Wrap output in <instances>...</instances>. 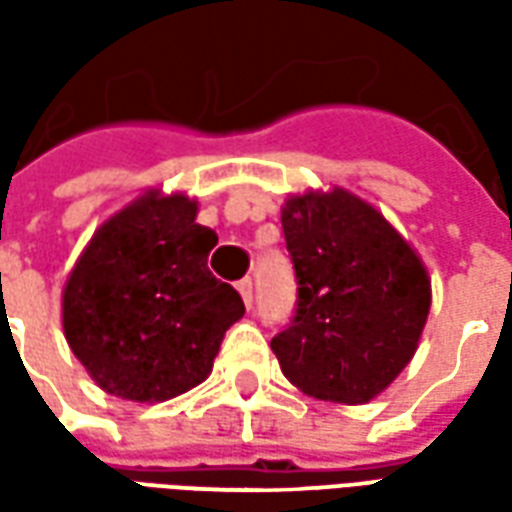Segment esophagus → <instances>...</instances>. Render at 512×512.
I'll return each mask as SVG.
<instances>
[{"instance_id": "34e87169", "label": "esophagus", "mask_w": 512, "mask_h": 512, "mask_svg": "<svg viewBox=\"0 0 512 512\" xmlns=\"http://www.w3.org/2000/svg\"><path fill=\"white\" fill-rule=\"evenodd\" d=\"M238 293H241V299H244L246 307H252V299H255V288H252V279L246 277L238 282Z\"/></svg>"}]
</instances>
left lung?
I'll return each mask as SVG.
<instances>
[{
  "label": "left lung",
  "mask_w": 512,
  "mask_h": 512,
  "mask_svg": "<svg viewBox=\"0 0 512 512\" xmlns=\"http://www.w3.org/2000/svg\"><path fill=\"white\" fill-rule=\"evenodd\" d=\"M282 230L299 282L296 318L271 340L282 373L315 400H373L417 354L428 268L376 205L343 186L288 194Z\"/></svg>",
  "instance_id": "left-lung-1"
}]
</instances>
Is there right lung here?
I'll use <instances>...</instances> for the list:
<instances>
[{
	"label": "right lung",
	"instance_id": "1",
	"mask_svg": "<svg viewBox=\"0 0 512 512\" xmlns=\"http://www.w3.org/2000/svg\"><path fill=\"white\" fill-rule=\"evenodd\" d=\"M183 191L147 189L112 213L62 288V332L104 392L164 403L211 376L244 301L208 271L219 235Z\"/></svg>",
	"mask_w": 512,
	"mask_h": 512
}]
</instances>
